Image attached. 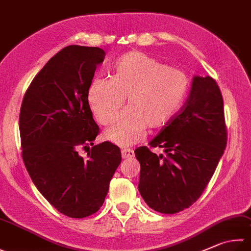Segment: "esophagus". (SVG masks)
<instances>
[{"mask_svg": "<svg viewBox=\"0 0 251 251\" xmlns=\"http://www.w3.org/2000/svg\"><path fill=\"white\" fill-rule=\"evenodd\" d=\"M121 154H122V158H132L134 156V151L131 150V149H124L121 151Z\"/></svg>", "mask_w": 251, "mask_h": 251, "instance_id": "esophagus-1", "label": "esophagus"}]
</instances>
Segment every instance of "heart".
I'll return each instance as SVG.
<instances>
[{
	"label": "heart",
	"mask_w": 251,
	"mask_h": 251,
	"mask_svg": "<svg viewBox=\"0 0 251 251\" xmlns=\"http://www.w3.org/2000/svg\"><path fill=\"white\" fill-rule=\"evenodd\" d=\"M188 89L189 78L182 71L140 52H130L118 60L111 78L94 79L88 102L96 120L107 126L127 97L126 109L105 131L108 141L125 148L143 139L146 127L156 129L172 120Z\"/></svg>",
	"instance_id": "obj_1"
}]
</instances>
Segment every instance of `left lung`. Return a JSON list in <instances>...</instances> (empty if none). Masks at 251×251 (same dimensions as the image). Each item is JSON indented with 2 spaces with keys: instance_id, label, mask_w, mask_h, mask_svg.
<instances>
[{
  "instance_id": "obj_1",
  "label": "left lung",
  "mask_w": 251,
  "mask_h": 251,
  "mask_svg": "<svg viewBox=\"0 0 251 251\" xmlns=\"http://www.w3.org/2000/svg\"><path fill=\"white\" fill-rule=\"evenodd\" d=\"M227 143L224 103L210 76L193 78L182 108L150 142L135 151L140 162L139 191L151 209L175 214L191 206L204 191Z\"/></svg>"
}]
</instances>
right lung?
<instances>
[{"label": "right lung", "instance_id": "add662e5", "mask_svg": "<svg viewBox=\"0 0 251 251\" xmlns=\"http://www.w3.org/2000/svg\"><path fill=\"white\" fill-rule=\"evenodd\" d=\"M105 51L68 46L46 63L24 95L22 157L38 190L60 213L83 219L100 209L121 163L117 145H94L99 126L88 89ZM92 148L89 149V145ZM88 152L86 158L79 154Z\"/></svg>", "mask_w": 251, "mask_h": 251}]
</instances>
